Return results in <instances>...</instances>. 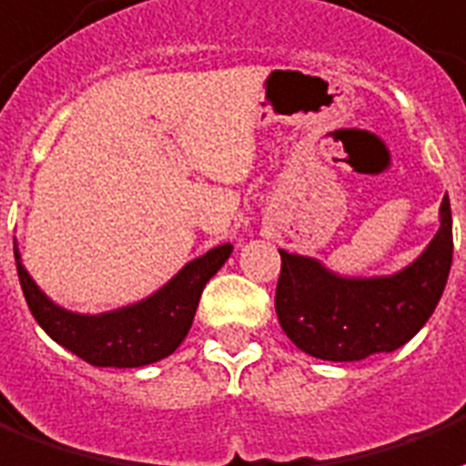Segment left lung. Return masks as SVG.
<instances>
[{
	"instance_id": "1",
	"label": "left lung",
	"mask_w": 466,
	"mask_h": 466,
	"mask_svg": "<svg viewBox=\"0 0 466 466\" xmlns=\"http://www.w3.org/2000/svg\"><path fill=\"white\" fill-rule=\"evenodd\" d=\"M275 309L289 341L324 361H361L408 344L435 312L452 268V211L440 206V230L395 275L341 278L319 260L279 250Z\"/></svg>"
}]
</instances>
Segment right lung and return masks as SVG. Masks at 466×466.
<instances>
[{
    "label": "right lung",
    "mask_w": 466,
    "mask_h": 466,
    "mask_svg": "<svg viewBox=\"0 0 466 466\" xmlns=\"http://www.w3.org/2000/svg\"><path fill=\"white\" fill-rule=\"evenodd\" d=\"M230 253V243L213 248L184 265L162 289H157L142 302L120 307L113 312L78 314L58 307L38 289L21 262L19 248L14 246L21 289L38 327L56 344L76 353L90 366L103 369H137L162 361L177 351L191 329L206 282L223 268Z\"/></svg>",
    "instance_id": "right-lung-1"
}]
</instances>
